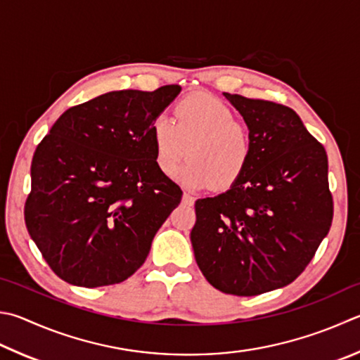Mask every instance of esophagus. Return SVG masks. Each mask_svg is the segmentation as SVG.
<instances>
[{
  "instance_id": "esophagus-1",
  "label": "esophagus",
  "mask_w": 360,
  "mask_h": 360,
  "mask_svg": "<svg viewBox=\"0 0 360 360\" xmlns=\"http://www.w3.org/2000/svg\"><path fill=\"white\" fill-rule=\"evenodd\" d=\"M182 201L186 202V205H188V206H192L193 205V201H195V198L192 197L191 193H187V192H184V195H182Z\"/></svg>"
}]
</instances>
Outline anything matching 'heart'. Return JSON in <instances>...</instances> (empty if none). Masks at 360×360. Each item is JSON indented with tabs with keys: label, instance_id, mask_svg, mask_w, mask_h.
<instances>
[{
	"label": "heart",
	"instance_id": "b5f03b06",
	"mask_svg": "<svg viewBox=\"0 0 360 360\" xmlns=\"http://www.w3.org/2000/svg\"><path fill=\"white\" fill-rule=\"evenodd\" d=\"M159 172L172 174L184 159L179 179L191 187L226 191L245 173L253 153L250 130L234 120L233 110L217 97L188 96L174 107V120L159 115L149 126Z\"/></svg>",
	"mask_w": 360,
	"mask_h": 360
}]
</instances>
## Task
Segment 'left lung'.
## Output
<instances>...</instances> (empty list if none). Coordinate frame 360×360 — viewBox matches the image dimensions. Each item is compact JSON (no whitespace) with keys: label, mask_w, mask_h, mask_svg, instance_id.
Instances as JSON below:
<instances>
[{"label":"left lung","mask_w":360,"mask_h":360,"mask_svg":"<svg viewBox=\"0 0 360 360\" xmlns=\"http://www.w3.org/2000/svg\"><path fill=\"white\" fill-rule=\"evenodd\" d=\"M224 96L250 130L252 159L230 191L195 201L191 240L214 288L258 296L294 282L328 236V154L290 107Z\"/></svg>","instance_id":"left-lung-1"}]
</instances>
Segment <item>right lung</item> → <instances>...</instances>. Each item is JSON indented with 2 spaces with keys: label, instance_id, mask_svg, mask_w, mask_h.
<instances>
[{
  "label": "right lung",
  "instance_id": "obj_1",
  "mask_svg": "<svg viewBox=\"0 0 360 360\" xmlns=\"http://www.w3.org/2000/svg\"><path fill=\"white\" fill-rule=\"evenodd\" d=\"M179 84L112 91L66 110L31 163L25 224L64 282L121 283L145 263L182 191L154 160L149 126Z\"/></svg>",
  "mask_w": 360,
  "mask_h": 360
}]
</instances>
